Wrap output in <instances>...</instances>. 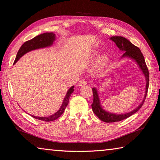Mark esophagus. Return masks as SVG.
Returning <instances> with one entry per match:
<instances>
[{
	"label": "esophagus",
	"instance_id": "1",
	"mask_svg": "<svg viewBox=\"0 0 160 160\" xmlns=\"http://www.w3.org/2000/svg\"><path fill=\"white\" fill-rule=\"evenodd\" d=\"M78 84H79V86H80V87L86 86L87 84V80H86L82 79V80H80L79 81V83H78Z\"/></svg>",
	"mask_w": 160,
	"mask_h": 160
}]
</instances>
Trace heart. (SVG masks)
Returning <instances> with one entry per match:
<instances>
[{
    "mask_svg": "<svg viewBox=\"0 0 160 160\" xmlns=\"http://www.w3.org/2000/svg\"><path fill=\"white\" fill-rule=\"evenodd\" d=\"M99 53L100 52H98V51H95V52H93V56L94 57L98 56ZM108 60H109V58H108V56L107 55L102 56L97 61V63H96L97 69H102V68H103L108 63Z\"/></svg>",
    "mask_w": 160,
    "mask_h": 160,
    "instance_id": "1",
    "label": "heart"
}]
</instances>
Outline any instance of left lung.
I'll use <instances>...</instances> for the list:
<instances>
[{
    "label": "left lung",
    "mask_w": 160,
    "mask_h": 160,
    "mask_svg": "<svg viewBox=\"0 0 160 160\" xmlns=\"http://www.w3.org/2000/svg\"><path fill=\"white\" fill-rule=\"evenodd\" d=\"M111 40L115 43V45H117L119 49H120L122 52H124L123 55H122V58L127 57L130 58L134 60L138 64V66L140 67V69L142 70V73L144 75L146 78V92L145 96L144 98L143 101L142 102V103L139 105V106L135 108V109L132 110V111L129 112L127 113L124 114H115L108 113V112L104 110L102 107H101L100 98L98 96V91L96 88H93V103L91 104L92 107V110L93 113L96 115V116L100 119L102 121L104 122H119L122 120H124L126 118H128L130 117L131 115L136 113L137 111L140 109V108L143 105L146 97H147L148 89V84H149V72L148 67L146 64L145 60L143 54L142 53L140 49L138 48V47L135 46L134 45L129 41L127 38H124L122 36H112L110 38Z\"/></svg>",
    "instance_id": "8db88e82"
}]
</instances>
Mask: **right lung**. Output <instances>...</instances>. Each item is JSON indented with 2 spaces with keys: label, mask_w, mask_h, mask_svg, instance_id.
<instances>
[{
  "label": "right lung",
  "mask_w": 160,
  "mask_h": 160,
  "mask_svg": "<svg viewBox=\"0 0 160 160\" xmlns=\"http://www.w3.org/2000/svg\"><path fill=\"white\" fill-rule=\"evenodd\" d=\"M55 38L56 35L54 34L53 32H47L37 36L32 40H28V41H26L25 43L22 44V45L20 47L18 53H17L16 58L14 60V62H13V64L20 59V58H21L23 55H25L26 53L30 52V51L44 48V47L52 45L53 41L55 40ZM73 87V86L71 87L70 89L68 90L65 98H64L62 106L60 107V109L56 113H54L53 115H50V116L48 117H37L34 116V115H32V116L37 119V120H40L45 122H52L57 120V119L60 118L61 116V115L64 113V110H65V108L67 107L68 104H69V100L71 96V94L73 92L74 90Z\"/></svg>",
  "instance_id": "obj_1"
}]
</instances>
